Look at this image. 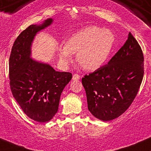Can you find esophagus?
Masks as SVG:
<instances>
[{"instance_id":"1","label":"esophagus","mask_w":151,"mask_h":151,"mask_svg":"<svg viewBox=\"0 0 151 151\" xmlns=\"http://www.w3.org/2000/svg\"><path fill=\"white\" fill-rule=\"evenodd\" d=\"M80 79V77H79V74H73V76H72V79L73 80H79V79Z\"/></svg>"}]
</instances>
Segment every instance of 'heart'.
<instances>
[{
	"label": "heart",
	"instance_id": "1",
	"mask_svg": "<svg viewBox=\"0 0 151 151\" xmlns=\"http://www.w3.org/2000/svg\"><path fill=\"white\" fill-rule=\"evenodd\" d=\"M115 36L110 30L88 26L67 39L66 45L58 46V54L63 64L72 60L77 54L79 65L87 71H94L103 66L110 55Z\"/></svg>",
	"mask_w": 151,
	"mask_h": 151
}]
</instances>
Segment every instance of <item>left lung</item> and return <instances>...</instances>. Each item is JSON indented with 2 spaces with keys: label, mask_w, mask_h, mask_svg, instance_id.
<instances>
[{
  "label": "left lung",
  "mask_w": 151,
  "mask_h": 151,
  "mask_svg": "<svg viewBox=\"0 0 151 151\" xmlns=\"http://www.w3.org/2000/svg\"><path fill=\"white\" fill-rule=\"evenodd\" d=\"M143 61L141 48L130 32L124 45L108 64L84 75L82 82L92 115L109 121L127 110L143 80Z\"/></svg>",
  "instance_id": "8db88e82"
}]
</instances>
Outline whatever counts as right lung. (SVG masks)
<instances>
[{
	"label": "right lung",
	"mask_w": 151,
	"mask_h": 151,
	"mask_svg": "<svg viewBox=\"0 0 151 151\" xmlns=\"http://www.w3.org/2000/svg\"><path fill=\"white\" fill-rule=\"evenodd\" d=\"M52 22V19H48L23 31L14 41L9 58L13 96L24 113L39 122L49 121L55 115L61 94L72 78L71 73L57 72L49 64L31 57L34 37Z\"/></svg>",
	"instance_id": "obj_1"
}]
</instances>
